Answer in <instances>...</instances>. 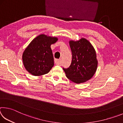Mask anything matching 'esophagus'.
Instances as JSON below:
<instances>
[{
	"mask_svg": "<svg viewBox=\"0 0 123 123\" xmlns=\"http://www.w3.org/2000/svg\"><path fill=\"white\" fill-rule=\"evenodd\" d=\"M55 63L56 64H57V65H60L61 64V60L56 59L55 60Z\"/></svg>",
	"mask_w": 123,
	"mask_h": 123,
	"instance_id": "34e87169",
	"label": "esophagus"
}]
</instances>
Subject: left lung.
Returning <instances> with one entry per match:
<instances>
[{
  "label": "left lung",
  "mask_w": 123,
  "mask_h": 123,
  "mask_svg": "<svg viewBox=\"0 0 123 123\" xmlns=\"http://www.w3.org/2000/svg\"><path fill=\"white\" fill-rule=\"evenodd\" d=\"M72 53V61L67 69L63 68L67 78L76 84L87 81L97 71L98 60L93 45L85 38L69 42Z\"/></svg>",
  "instance_id": "left-lung-1"
}]
</instances>
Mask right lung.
<instances>
[{"mask_svg": "<svg viewBox=\"0 0 123 123\" xmlns=\"http://www.w3.org/2000/svg\"><path fill=\"white\" fill-rule=\"evenodd\" d=\"M58 38L41 34L31 42L23 53L22 60L25 68L34 76L48 73L54 65L51 45Z\"/></svg>", "mask_w": 123, "mask_h": 123, "instance_id": "right-lung-1", "label": "right lung"}]
</instances>
